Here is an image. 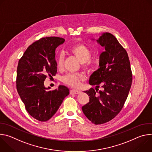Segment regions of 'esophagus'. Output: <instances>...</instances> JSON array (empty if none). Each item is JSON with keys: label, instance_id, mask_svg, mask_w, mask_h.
I'll list each match as a JSON object with an SVG mask.
<instances>
[{"label": "esophagus", "instance_id": "esophagus-1", "mask_svg": "<svg viewBox=\"0 0 152 152\" xmlns=\"http://www.w3.org/2000/svg\"><path fill=\"white\" fill-rule=\"evenodd\" d=\"M80 93H81L80 91L77 90H71L70 91V93L71 94H80Z\"/></svg>", "mask_w": 152, "mask_h": 152}]
</instances>
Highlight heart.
Segmentation results:
<instances>
[{"label":"heart","instance_id":"1","mask_svg":"<svg viewBox=\"0 0 152 152\" xmlns=\"http://www.w3.org/2000/svg\"><path fill=\"white\" fill-rule=\"evenodd\" d=\"M68 52L70 54L76 57L82 65V68L88 72L93 71L96 66L97 62L94 58H91L92 50L88 46L77 43L69 48ZM57 67L61 69L64 64V56L60 55L57 59ZM85 80V76L81 73H67L62 77V81L66 85L73 88H76L81 82Z\"/></svg>","mask_w":152,"mask_h":152}]
</instances>
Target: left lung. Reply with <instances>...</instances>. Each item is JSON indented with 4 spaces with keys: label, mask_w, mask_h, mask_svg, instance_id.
I'll use <instances>...</instances> for the list:
<instances>
[{
    "label": "left lung",
    "mask_w": 152,
    "mask_h": 152,
    "mask_svg": "<svg viewBox=\"0 0 152 152\" xmlns=\"http://www.w3.org/2000/svg\"><path fill=\"white\" fill-rule=\"evenodd\" d=\"M97 42L105 51L100 56V68L89 80L96 89L85 91L90 100L82 110L93 123L101 124L111 121L121 111L131 87L132 73L126 50L113 34L104 33ZM100 87L103 90L98 92Z\"/></svg>",
    "instance_id": "8db88e82"
}]
</instances>
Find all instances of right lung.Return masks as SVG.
I'll use <instances>...</instances> for the list:
<instances>
[{
	"instance_id": "right-lung-1",
	"label": "right lung",
	"mask_w": 152,
	"mask_h": 152,
	"mask_svg": "<svg viewBox=\"0 0 152 152\" xmlns=\"http://www.w3.org/2000/svg\"><path fill=\"white\" fill-rule=\"evenodd\" d=\"M65 39L57 37H43L33 42L19 59L16 79L17 92L28 113L36 120L46 121L56 113L69 94L66 86L48 91L44 81L55 76L56 48Z\"/></svg>"
}]
</instances>
